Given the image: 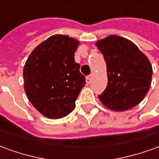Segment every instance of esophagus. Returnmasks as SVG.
Masks as SVG:
<instances>
[{
    "mask_svg": "<svg viewBox=\"0 0 159 159\" xmlns=\"http://www.w3.org/2000/svg\"><path fill=\"white\" fill-rule=\"evenodd\" d=\"M91 80H92V76H89L86 77V83H91Z\"/></svg>",
    "mask_w": 159,
    "mask_h": 159,
    "instance_id": "obj_1",
    "label": "esophagus"
}]
</instances>
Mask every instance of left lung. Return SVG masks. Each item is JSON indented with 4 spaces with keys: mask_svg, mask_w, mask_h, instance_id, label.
Segmentation results:
<instances>
[{
    "mask_svg": "<svg viewBox=\"0 0 159 159\" xmlns=\"http://www.w3.org/2000/svg\"><path fill=\"white\" fill-rule=\"evenodd\" d=\"M95 45L107 63L108 83L99 95L111 110L123 111L143 100L150 89L152 66L134 42L117 35L99 40Z\"/></svg>",
    "mask_w": 159,
    "mask_h": 159,
    "instance_id": "8db88e82",
    "label": "left lung"
}]
</instances>
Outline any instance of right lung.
I'll use <instances>...</instances> for the list:
<instances>
[{
  "label": "right lung",
  "instance_id": "obj_1",
  "mask_svg": "<svg viewBox=\"0 0 159 159\" xmlns=\"http://www.w3.org/2000/svg\"><path fill=\"white\" fill-rule=\"evenodd\" d=\"M80 42L53 35L33 50L24 66V87L33 107L50 119L70 114L85 83L74 54Z\"/></svg>",
  "mask_w": 159,
  "mask_h": 159
}]
</instances>
